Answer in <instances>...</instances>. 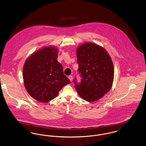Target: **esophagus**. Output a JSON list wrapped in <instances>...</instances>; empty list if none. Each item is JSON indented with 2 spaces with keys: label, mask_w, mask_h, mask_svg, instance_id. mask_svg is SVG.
<instances>
[{
  "label": "esophagus",
  "mask_w": 146,
  "mask_h": 146,
  "mask_svg": "<svg viewBox=\"0 0 146 146\" xmlns=\"http://www.w3.org/2000/svg\"><path fill=\"white\" fill-rule=\"evenodd\" d=\"M68 78L70 79V82H72V80H73V76H68Z\"/></svg>",
  "instance_id": "34e87169"
}]
</instances>
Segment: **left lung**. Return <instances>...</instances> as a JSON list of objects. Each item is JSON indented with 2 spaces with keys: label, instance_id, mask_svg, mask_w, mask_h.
<instances>
[{
  "label": "left lung",
  "instance_id": "left-lung-1",
  "mask_svg": "<svg viewBox=\"0 0 146 146\" xmlns=\"http://www.w3.org/2000/svg\"><path fill=\"white\" fill-rule=\"evenodd\" d=\"M78 73L82 78L78 83L74 79L79 95L88 102L101 98L111 88L114 67L111 58L106 50L94 43H85L76 50Z\"/></svg>",
  "mask_w": 146,
  "mask_h": 146
}]
</instances>
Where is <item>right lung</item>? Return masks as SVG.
<instances>
[{
	"instance_id": "obj_1",
	"label": "right lung",
	"mask_w": 146,
	"mask_h": 146,
	"mask_svg": "<svg viewBox=\"0 0 146 146\" xmlns=\"http://www.w3.org/2000/svg\"><path fill=\"white\" fill-rule=\"evenodd\" d=\"M57 51L52 47L44 48L31 56L23 66L25 88L40 102L53 100L64 85L70 83L63 73L62 65L57 61Z\"/></svg>"
}]
</instances>
